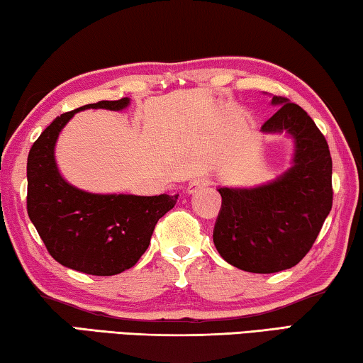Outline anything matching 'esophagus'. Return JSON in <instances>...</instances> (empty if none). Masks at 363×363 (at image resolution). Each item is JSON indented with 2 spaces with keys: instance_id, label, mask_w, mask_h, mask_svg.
Instances as JSON below:
<instances>
[{
  "instance_id": "1",
  "label": "esophagus",
  "mask_w": 363,
  "mask_h": 363,
  "mask_svg": "<svg viewBox=\"0 0 363 363\" xmlns=\"http://www.w3.org/2000/svg\"><path fill=\"white\" fill-rule=\"evenodd\" d=\"M207 185H209V180H207V178L198 177V178H194V180H191V182L188 183L186 193H188V194H193V193L198 191V189L204 188V186H207Z\"/></svg>"
}]
</instances>
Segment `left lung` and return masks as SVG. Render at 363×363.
<instances>
[{"mask_svg": "<svg viewBox=\"0 0 363 363\" xmlns=\"http://www.w3.org/2000/svg\"><path fill=\"white\" fill-rule=\"evenodd\" d=\"M272 106L278 111L260 132L293 140L291 167L262 185L217 189L222 207L213 245L228 264L252 273H275L299 264L333 204V164L325 136L298 104L272 96Z\"/></svg>", "mask_w": 363, "mask_h": 363, "instance_id": "1", "label": "left lung"}]
</instances>
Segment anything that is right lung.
Masks as SVG:
<instances>
[{"label": "right lung", "mask_w": 363, "mask_h": 363, "mask_svg": "<svg viewBox=\"0 0 363 363\" xmlns=\"http://www.w3.org/2000/svg\"><path fill=\"white\" fill-rule=\"evenodd\" d=\"M130 98L99 101L56 117L33 143L27 159V212L59 264L86 275L111 277L133 267L150 246L154 227L177 204L178 194L90 193L65 180L56 143L77 112L123 111Z\"/></svg>", "instance_id": "right-lung-1"}]
</instances>
